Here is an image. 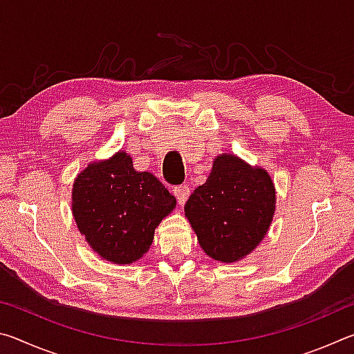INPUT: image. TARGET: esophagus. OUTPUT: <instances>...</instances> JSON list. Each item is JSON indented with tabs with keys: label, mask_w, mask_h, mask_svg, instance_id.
Listing matches in <instances>:
<instances>
[{
	"label": "esophagus",
	"mask_w": 354,
	"mask_h": 354,
	"mask_svg": "<svg viewBox=\"0 0 354 354\" xmlns=\"http://www.w3.org/2000/svg\"><path fill=\"white\" fill-rule=\"evenodd\" d=\"M173 194H175L179 205L184 206V203L187 201L189 195H190V189L187 187V185H179V187H175V190H173Z\"/></svg>",
	"instance_id": "esophagus-1"
}]
</instances>
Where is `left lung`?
<instances>
[{"label": "left lung", "instance_id": "8db88e82", "mask_svg": "<svg viewBox=\"0 0 354 354\" xmlns=\"http://www.w3.org/2000/svg\"><path fill=\"white\" fill-rule=\"evenodd\" d=\"M277 211V192L268 171L236 154H218L206 183L184 206L203 251L234 263L253 253L266 237Z\"/></svg>", "mask_w": 354, "mask_h": 354}]
</instances>
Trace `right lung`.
Instances as JSON below:
<instances>
[{"label": "right lung", "mask_w": 354, "mask_h": 354, "mask_svg": "<svg viewBox=\"0 0 354 354\" xmlns=\"http://www.w3.org/2000/svg\"><path fill=\"white\" fill-rule=\"evenodd\" d=\"M175 206L164 184L149 171H137L124 149L88 164L71 189L77 230L101 259L117 266L142 259Z\"/></svg>", "instance_id": "right-lung-1"}]
</instances>
